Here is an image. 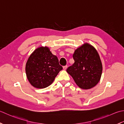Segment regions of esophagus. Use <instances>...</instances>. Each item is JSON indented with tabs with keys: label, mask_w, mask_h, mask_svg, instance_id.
Segmentation results:
<instances>
[{
	"label": "esophagus",
	"mask_w": 124,
	"mask_h": 124,
	"mask_svg": "<svg viewBox=\"0 0 124 124\" xmlns=\"http://www.w3.org/2000/svg\"><path fill=\"white\" fill-rule=\"evenodd\" d=\"M67 68V65H65V66H63V69L65 70H66Z\"/></svg>",
	"instance_id": "34e87169"
}]
</instances>
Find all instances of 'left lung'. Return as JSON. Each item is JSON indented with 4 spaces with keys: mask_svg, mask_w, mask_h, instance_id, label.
Returning a JSON list of instances; mask_svg holds the SVG:
<instances>
[{
    "mask_svg": "<svg viewBox=\"0 0 124 124\" xmlns=\"http://www.w3.org/2000/svg\"><path fill=\"white\" fill-rule=\"evenodd\" d=\"M73 58L74 63L66 70L80 88L88 89L99 82L102 64L97 51L92 45L85 43L75 50Z\"/></svg>",
    "mask_w": 124,
    "mask_h": 124,
    "instance_id": "left-lung-1",
    "label": "left lung"
}]
</instances>
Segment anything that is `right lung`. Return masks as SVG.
Instances as JSON below:
<instances>
[{
  "mask_svg": "<svg viewBox=\"0 0 124 124\" xmlns=\"http://www.w3.org/2000/svg\"><path fill=\"white\" fill-rule=\"evenodd\" d=\"M62 67L59 65L57 56L47 47L37 48L28 59L26 72L32 86L44 88L51 84Z\"/></svg>",
  "mask_w": 124,
  "mask_h": 124,
  "instance_id": "right-lung-1",
  "label": "right lung"
}]
</instances>
